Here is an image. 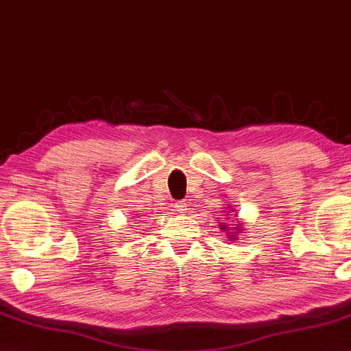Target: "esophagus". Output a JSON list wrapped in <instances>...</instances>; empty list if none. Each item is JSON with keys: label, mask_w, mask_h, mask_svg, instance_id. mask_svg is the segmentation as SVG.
Returning a JSON list of instances; mask_svg holds the SVG:
<instances>
[{"label": "esophagus", "mask_w": 351, "mask_h": 351, "mask_svg": "<svg viewBox=\"0 0 351 351\" xmlns=\"http://www.w3.org/2000/svg\"><path fill=\"white\" fill-rule=\"evenodd\" d=\"M173 208H175V210H178V213H182V210H186V202L185 200H178V202H175Z\"/></svg>", "instance_id": "esophagus-1"}]
</instances>
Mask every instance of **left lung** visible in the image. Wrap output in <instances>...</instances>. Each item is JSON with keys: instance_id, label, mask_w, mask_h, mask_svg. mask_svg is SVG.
Listing matches in <instances>:
<instances>
[{"instance_id": "left-lung-1", "label": "left lung", "mask_w": 351, "mask_h": 351, "mask_svg": "<svg viewBox=\"0 0 351 351\" xmlns=\"http://www.w3.org/2000/svg\"><path fill=\"white\" fill-rule=\"evenodd\" d=\"M232 210V209H230ZM219 229H223V230H226V232H229V230H227V227L224 226V224H221V226H219ZM234 230H238V232H241L242 229H241V224H238V227H236V229ZM238 232H234V233H229V238L232 239V241H234L236 239V233H238Z\"/></svg>"}]
</instances>
